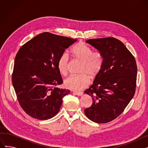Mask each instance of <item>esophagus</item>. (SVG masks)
<instances>
[{"instance_id": "34e87169", "label": "esophagus", "mask_w": 148, "mask_h": 148, "mask_svg": "<svg viewBox=\"0 0 148 148\" xmlns=\"http://www.w3.org/2000/svg\"><path fill=\"white\" fill-rule=\"evenodd\" d=\"M74 94H75L76 95H77V96H82V95H83V94L82 92H75Z\"/></svg>"}]
</instances>
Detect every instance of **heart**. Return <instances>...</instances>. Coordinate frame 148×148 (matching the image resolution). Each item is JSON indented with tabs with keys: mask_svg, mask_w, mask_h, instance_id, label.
<instances>
[{
	"mask_svg": "<svg viewBox=\"0 0 148 148\" xmlns=\"http://www.w3.org/2000/svg\"><path fill=\"white\" fill-rule=\"evenodd\" d=\"M74 59L82 62L79 75H72L64 81V86L70 90H81L86 88L90 83V79H95L99 75L104 65V57L100 52H94L92 49L84 42H80L74 45L71 50ZM69 58L65 53L59 57L57 66L60 74L68 73Z\"/></svg>",
	"mask_w": 148,
	"mask_h": 148,
	"instance_id": "heart-1",
	"label": "heart"
}]
</instances>
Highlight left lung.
Masks as SVG:
<instances>
[{"label": "left lung", "mask_w": 148, "mask_h": 148, "mask_svg": "<svg viewBox=\"0 0 148 148\" xmlns=\"http://www.w3.org/2000/svg\"><path fill=\"white\" fill-rule=\"evenodd\" d=\"M86 42L103 54L104 65L92 85L84 91L93 101L84 113L93 122L107 123L118 117L135 94L136 60L125 45L114 38L90 39Z\"/></svg>", "instance_id": "8db88e82"}]
</instances>
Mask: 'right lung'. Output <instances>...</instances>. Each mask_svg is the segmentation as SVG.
Returning a JSON list of instances; mask_svg holds the SVG:
<instances>
[{"instance_id": "1", "label": "right lung", "mask_w": 148, "mask_h": 148, "mask_svg": "<svg viewBox=\"0 0 148 148\" xmlns=\"http://www.w3.org/2000/svg\"><path fill=\"white\" fill-rule=\"evenodd\" d=\"M77 40L40 34L25 44L15 58L12 82L21 108L39 120H47L59 111L68 89L56 86L63 80L57 63L65 49Z\"/></svg>"}]
</instances>
